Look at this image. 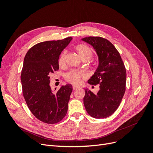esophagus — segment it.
<instances>
[{
  "label": "esophagus",
  "mask_w": 153,
  "mask_h": 153,
  "mask_svg": "<svg viewBox=\"0 0 153 153\" xmlns=\"http://www.w3.org/2000/svg\"><path fill=\"white\" fill-rule=\"evenodd\" d=\"M78 87L77 86H75V85H73V90H76V89H78Z\"/></svg>",
  "instance_id": "obj_1"
}]
</instances>
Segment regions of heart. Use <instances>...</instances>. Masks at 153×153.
<instances>
[{"instance_id":"1","label":"heart","mask_w":153,"mask_h":153,"mask_svg":"<svg viewBox=\"0 0 153 153\" xmlns=\"http://www.w3.org/2000/svg\"><path fill=\"white\" fill-rule=\"evenodd\" d=\"M75 50L81 59L82 60H85V61L89 60L93 55V52H92L91 48L84 44L77 45L75 47ZM66 55V52L65 50L62 51L60 55L58 60L59 66H63L65 65ZM85 77L86 75L84 72L79 70H75V69L70 70L65 75L66 80L74 85L80 84L82 78H85Z\"/></svg>"}]
</instances>
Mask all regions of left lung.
Wrapping results in <instances>:
<instances>
[{
  "label": "left lung",
  "instance_id": "left-lung-1",
  "mask_svg": "<svg viewBox=\"0 0 153 153\" xmlns=\"http://www.w3.org/2000/svg\"><path fill=\"white\" fill-rule=\"evenodd\" d=\"M82 40L91 45L98 55L99 65L88 83L99 84L98 93L85 89L84 103L87 113L96 119L112 115L121 103L126 91V71L121 55L108 40L89 36Z\"/></svg>",
  "mask_w": 153,
  "mask_h": 153
}]
</instances>
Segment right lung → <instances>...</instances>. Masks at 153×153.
Here are the masks:
<instances>
[{
  "mask_svg": "<svg viewBox=\"0 0 153 153\" xmlns=\"http://www.w3.org/2000/svg\"><path fill=\"white\" fill-rule=\"evenodd\" d=\"M72 38L47 41L34 45L27 52L21 73L23 96L34 116L47 124H56L68 112L73 90L71 84L53 92L50 75L59 70L58 60Z\"/></svg>",
  "mask_w": 153,
  "mask_h": 153,
  "instance_id": "1",
  "label": "right lung"
}]
</instances>
